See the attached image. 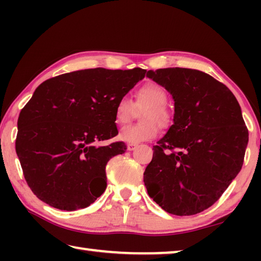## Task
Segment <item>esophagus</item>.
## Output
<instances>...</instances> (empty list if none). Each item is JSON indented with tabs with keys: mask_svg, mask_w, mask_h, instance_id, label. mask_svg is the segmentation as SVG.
<instances>
[{
	"mask_svg": "<svg viewBox=\"0 0 261 261\" xmlns=\"http://www.w3.org/2000/svg\"><path fill=\"white\" fill-rule=\"evenodd\" d=\"M137 146H138L137 144H129V145H127V149H129V151H135Z\"/></svg>",
	"mask_w": 261,
	"mask_h": 261,
	"instance_id": "34e87169",
	"label": "esophagus"
}]
</instances>
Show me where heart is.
I'll return each instance as SVG.
<instances>
[{
    "instance_id": "1",
    "label": "heart",
    "mask_w": 261,
    "mask_h": 261,
    "mask_svg": "<svg viewBox=\"0 0 261 261\" xmlns=\"http://www.w3.org/2000/svg\"><path fill=\"white\" fill-rule=\"evenodd\" d=\"M168 95L165 88L158 84H146L140 87L135 94V106L144 110L139 124L123 126L118 134V138L127 144H140L155 138L159 134L158 122L161 126H166L170 122V113L166 108ZM134 113V103L129 98L123 96L115 106V120L120 124L130 121Z\"/></svg>"
}]
</instances>
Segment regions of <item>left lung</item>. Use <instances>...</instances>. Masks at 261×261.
<instances>
[{"label":"left lung","mask_w":261,"mask_h":261,"mask_svg":"<svg viewBox=\"0 0 261 261\" xmlns=\"http://www.w3.org/2000/svg\"><path fill=\"white\" fill-rule=\"evenodd\" d=\"M175 101L174 124L153 146L144 173L148 196L174 215H193L219 200L240 173L249 131L235 95L199 70H149Z\"/></svg>","instance_id":"obj_1"}]
</instances>
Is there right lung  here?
I'll use <instances>...</instances> for the list:
<instances>
[{
	"mask_svg": "<svg viewBox=\"0 0 261 261\" xmlns=\"http://www.w3.org/2000/svg\"><path fill=\"white\" fill-rule=\"evenodd\" d=\"M146 70H79L47 79L18 117L16 152L30 189L62 211L85 208L107 188L106 166L126 151L123 141L98 146L118 134L115 106Z\"/></svg>",
	"mask_w": 261,
	"mask_h": 261,
	"instance_id": "right-lung-1",
	"label": "right lung"
}]
</instances>
